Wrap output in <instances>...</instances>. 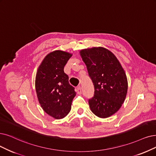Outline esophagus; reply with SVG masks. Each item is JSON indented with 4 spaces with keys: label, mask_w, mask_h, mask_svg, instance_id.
<instances>
[{
    "label": "esophagus",
    "mask_w": 156,
    "mask_h": 156,
    "mask_svg": "<svg viewBox=\"0 0 156 156\" xmlns=\"http://www.w3.org/2000/svg\"><path fill=\"white\" fill-rule=\"evenodd\" d=\"M77 92L78 94H80L82 92V90H81V88H80V86H78L77 88Z\"/></svg>",
    "instance_id": "34e87169"
}]
</instances>
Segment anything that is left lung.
I'll return each mask as SVG.
<instances>
[{
    "instance_id": "left-lung-1",
    "label": "left lung",
    "mask_w": 156,
    "mask_h": 156,
    "mask_svg": "<svg viewBox=\"0 0 156 156\" xmlns=\"http://www.w3.org/2000/svg\"><path fill=\"white\" fill-rule=\"evenodd\" d=\"M95 88L89 99L93 114L101 118L110 117L120 109L127 95L128 83L120 61L109 50L102 47L80 50Z\"/></svg>"
}]
</instances>
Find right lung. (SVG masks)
Returning <instances> with one entry per match:
<instances>
[{"mask_svg": "<svg viewBox=\"0 0 156 156\" xmlns=\"http://www.w3.org/2000/svg\"><path fill=\"white\" fill-rule=\"evenodd\" d=\"M72 55L60 50L50 52L43 59L36 75L35 88L41 107L57 120L70 113L76 95L64 72V67Z\"/></svg>", "mask_w": 156, "mask_h": 156, "instance_id": "obj_1", "label": "right lung"}]
</instances>
